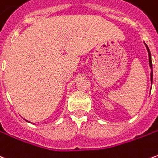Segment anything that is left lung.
<instances>
[{
    "label": "left lung",
    "instance_id": "left-lung-1",
    "mask_svg": "<svg viewBox=\"0 0 158 158\" xmlns=\"http://www.w3.org/2000/svg\"><path fill=\"white\" fill-rule=\"evenodd\" d=\"M145 45H146V50H147V52H148V56H149V66H150V69H151V84L152 85L153 71H152V57H151V52H150L149 48H148V46L146 45V43H145Z\"/></svg>",
    "mask_w": 158,
    "mask_h": 158
}]
</instances>
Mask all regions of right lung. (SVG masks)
<instances>
[{"mask_svg":"<svg viewBox=\"0 0 158 158\" xmlns=\"http://www.w3.org/2000/svg\"><path fill=\"white\" fill-rule=\"evenodd\" d=\"M26 121H27V122H29V121H28V120H26Z\"/></svg>","mask_w":158,"mask_h":158,"instance_id":"right-lung-1","label":"right lung"}]
</instances>
